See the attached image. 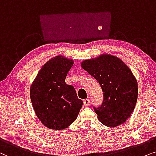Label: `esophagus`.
I'll list each match as a JSON object with an SVG mask.
<instances>
[{"label":"esophagus","mask_w":156,"mask_h":156,"mask_svg":"<svg viewBox=\"0 0 156 156\" xmlns=\"http://www.w3.org/2000/svg\"><path fill=\"white\" fill-rule=\"evenodd\" d=\"M89 104H90V100L88 98L83 100V105L85 106H88Z\"/></svg>","instance_id":"obj_1"}]
</instances>
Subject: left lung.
Listing matches in <instances>:
<instances>
[{
	"mask_svg": "<svg viewBox=\"0 0 156 156\" xmlns=\"http://www.w3.org/2000/svg\"><path fill=\"white\" fill-rule=\"evenodd\" d=\"M81 66L96 79L103 92L102 104L93 107L100 122L111 128L125 123L134 111L138 92L130 68L120 58L108 54L84 61Z\"/></svg>",
	"mask_w": 156,
	"mask_h": 156,
	"instance_id": "obj_1",
	"label": "left lung"
}]
</instances>
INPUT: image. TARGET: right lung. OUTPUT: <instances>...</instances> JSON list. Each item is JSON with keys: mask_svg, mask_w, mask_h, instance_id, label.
I'll list each match as a JSON object with an SVG mask.
<instances>
[{"mask_svg": "<svg viewBox=\"0 0 156 156\" xmlns=\"http://www.w3.org/2000/svg\"><path fill=\"white\" fill-rule=\"evenodd\" d=\"M73 61L61 55L54 57L39 70L30 86V96L36 115L45 126L63 130L78 117L83 101L66 77Z\"/></svg>", "mask_w": 156, "mask_h": 156, "instance_id": "obj_1", "label": "right lung"}]
</instances>
